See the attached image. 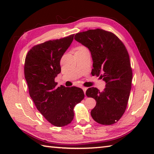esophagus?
<instances>
[{
  "label": "esophagus",
  "mask_w": 154,
  "mask_h": 154,
  "mask_svg": "<svg viewBox=\"0 0 154 154\" xmlns=\"http://www.w3.org/2000/svg\"><path fill=\"white\" fill-rule=\"evenodd\" d=\"M82 89L83 90V91H84V93L85 94V93H86V91H87V87H82Z\"/></svg>",
  "instance_id": "1"
}]
</instances>
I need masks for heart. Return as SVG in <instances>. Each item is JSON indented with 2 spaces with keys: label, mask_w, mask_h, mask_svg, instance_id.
Listing matches in <instances>:
<instances>
[{
  "label": "heart",
  "mask_w": 154,
  "mask_h": 154,
  "mask_svg": "<svg viewBox=\"0 0 154 154\" xmlns=\"http://www.w3.org/2000/svg\"><path fill=\"white\" fill-rule=\"evenodd\" d=\"M85 48L84 47H79V48H78V50H85Z\"/></svg>",
  "instance_id": "1"
}]
</instances>
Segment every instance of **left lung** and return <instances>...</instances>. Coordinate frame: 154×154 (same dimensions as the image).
I'll return each mask as SVG.
<instances>
[{"mask_svg":"<svg viewBox=\"0 0 154 154\" xmlns=\"http://www.w3.org/2000/svg\"><path fill=\"white\" fill-rule=\"evenodd\" d=\"M75 40L91 51L93 76L100 75L106 82L103 92L96 87L86 91L97 102L91 116L103 125L115 124L126 109L132 85V69L125 45L112 32L99 28L79 32Z\"/></svg>","mask_w":154,"mask_h":154,"instance_id":"1","label":"left lung"}]
</instances>
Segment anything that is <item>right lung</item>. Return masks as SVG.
<instances>
[{"label": "right lung", "mask_w": 154, "mask_h": 154, "mask_svg": "<svg viewBox=\"0 0 154 154\" xmlns=\"http://www.w3.org/2000/svg\"><path fill=\"white\" fill-rule=\"evenodd\" d=\"M74 34L49 40L32 47L26 54L24 77L30 96L37 109L52 125L62 127L74 118L73 109L85 97L77 87H57L60 60L73 40Z\"/></svg>", "instance_id": "add662e5"}]
</instances>
